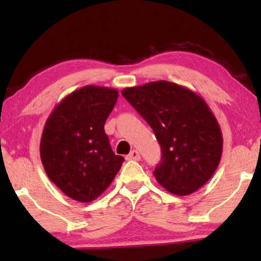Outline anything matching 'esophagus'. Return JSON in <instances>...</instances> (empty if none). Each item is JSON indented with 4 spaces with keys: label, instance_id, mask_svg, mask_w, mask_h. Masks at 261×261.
Segmentation results:
<instances>
[{
    "label": "esophagus",
    "instance_id": "esophagus-1",
    "mask_svg": "<svg viewBox=\"0 0 261 261\" xmlns=\"http://www.w3.org/2000/svg\"><path fill=\"white\" fill-rule=\"evenodd\" d=\"M127 159L128 160H140L141 156H140V153H139L137 149H133L129 154L127 155Z\"/></svg>",
    "mask_w": 261,
    "mask_h": 261
}]
</instances>
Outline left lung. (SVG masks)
<instances>
[{
	"label": "left lung",
	"mask_w": 261,
	"mask_h": 261,
	"mask_svg": "<svg viewBox=\"0 0 261 261\" xmlns=\"http://www.w3.org/2000/svg\"><path fill=\"white\" fill-rule=\"evenodd\" d=\"M122 96L154 132L162 159L153 174L167 191L190 195L215 172L222 133L204 99L167 81L123 89Z\"/></svg>",
	"instance_id": "obj_1"
}]
</instances>
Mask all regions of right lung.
I'll return each instance as SVG.
<instances>
[{
  "instance_id": "add662e5",
  "label": "right lung",
  "mask_w": 261,
  "mask_h": 261,
  "mask_svg": "<svg viewBox=\"0 0 261 261\" xmlns=\"http://www.w3.org/2000/svg\"><path fill=\"white\" fill-rule=\"evenodd\" d=\"M117 96L115 89L87 85L67 95L46 121L42 165L49 179L74 201L97 198L124 162L113 152L105 132Z\"/></svg>"
}]
</instances>
